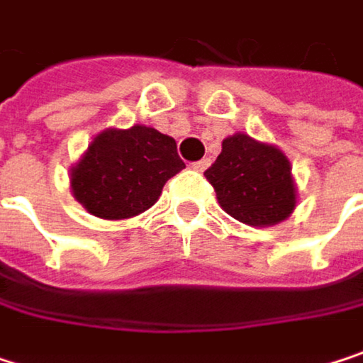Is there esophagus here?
<instances>
[{
    "mask_svg": "<svg viewBox=\"0 0 363 363\" xmlns=\"http://www.w3.org/2000/svg\"><path fill=\"white\" fill-rule=\"evenodd\" d=\"M208 166H210V160H208V157H203V160H199V162L191 164V168H193V170H197V172H203Z\"/></svg>",
    "mask_w": 363,
    "mask_h": 363,
    "instance_id": "obj_1",
    "label": "esophagus"
}]
</instances>
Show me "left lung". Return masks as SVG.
<instances>
[{"mask_svg":"<svg viewBox=\"0 0 363 363\" xmlns=\"http://www.w3.org/2000/svg\"><path fill=\"white\" fill-rule=\"evenodd\" d=\"M220 208L250 227H273L296 208V184L288 157L275 147L233 134L223 140L216 162L203 172Z\"/></svg>","mask_w":363,"mask_h":363,"instance_id":"1","label":"left lung"}]
</instances>
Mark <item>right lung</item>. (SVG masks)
I'll use <instances>...</instances> for the list:
<instances>
[{"instance_id":"right-lung-1","label":"right lung","mask_w":363,"mask_h":363,"mask_svg":"<svg viewBox=\"0 0 363 363\" xmlns=\"http://www.w3.org/2000/svg\"><path fill=\"white\" fill-rule=\"evenodd\" d=\"M182 168L172 136L140 123L128 130L107 128L71 168V191L99 218H132L149 210Z\"/></svg>"}]
</instances>
